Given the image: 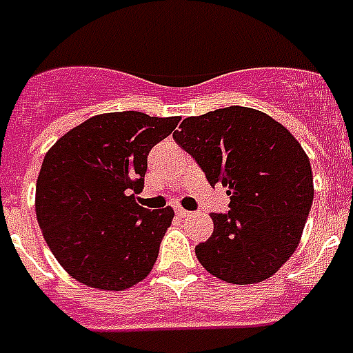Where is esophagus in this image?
I'll return each instance as SVG.
<instances>
[{
  "mask_svg": "<svg viewBox=\"0 0 353 353\" xmlns=\"http://www.w3.org/2000/svg\"><path fill=\"white\" fill-rule=\"evenodd\" d=\"M176 214L179 216V218H187V216L190 214V212H188V210L183 209V207H176Z\"/></svg>",
  "mask_w": 353,
  "mask_h": 353,
  "instance_id": "obj_1",
  "label": "esophagus"
}]
</instances>
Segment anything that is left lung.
Listing matches in <instances>:
<instances>
[{"mask_svg":"<svg viewBox=\"0 0 353 353\" xmlns=\"http://www.w3.org/2000/svg\"><path fill=\"white\" fill-rule=\"evenodd\" d=\"M174 132L210 187L221 183L231 210L212 212L214 231L196 247L210 274L254 284L274 274L295 252L313 203L306 152L290 130L252 108L231 106L188 117Z\"/></svg>","mask_w":353,"mask_h":353,"instance_id":"left-lung-1","label":"left lung"}]
</instances>
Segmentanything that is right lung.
Here are the masks:
<instances>
[{"label":"right lung","mask_w":353,"mask_h":353,"mask_svg":"<svg viewBox=\"0 0 353 353\" xmlns=\"http://www.w3.org/2000/svg\"><path fill=\"white\" fill-rule=\"evenodd\" d=\"M179 117L102 113L52 144L36 181V218L47 245L74 280L122 291L148 276L172 207L137 203L155 144Z\"/></svg>","instance_id":"add662e5"}]
</instances>
